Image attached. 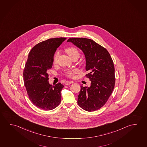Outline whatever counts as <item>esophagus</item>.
<instances>
[{"label": "esophagus", "mask_w": 147, "mask_h": 147, "mask_svg": "<svg viewBox=\"0 0 147 147\" xmlns=\"http://www.w3.org/2000/svg\"><path fill=\"white\" fill-rule=\"evenodd\" d=\"M72 83H73L72 81H67L66 82H65V85H70V84H71Z\"/></svg>", "instance_id": "1"}]
</instances>
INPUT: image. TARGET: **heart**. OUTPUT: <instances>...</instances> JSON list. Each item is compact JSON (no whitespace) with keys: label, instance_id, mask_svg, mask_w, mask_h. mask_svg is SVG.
Masks as SVG:
<instances>
[{"label":"heart","instance_id":"1","mask_svg":"<svg viewBox=\"0 0 147 147\" xmlns=\"http://www.w3.org/2000/svg\"><path fill=\"white\" fill-rule=\"evenodd\" d=\"M65 51L67 53V55H68L70 57H74L75 55H77L78 57H79V52L76 48H67L65 49ZM59 53L58 52H57L56 54L55 55L54 58H53V62H54V63H55L57 62V58L59 57ZM66 75L69 77H72L74 76V72L71 71H68L66 72Z\"/></svg>","mask_w":147,"mask_h":147}]
</instances>
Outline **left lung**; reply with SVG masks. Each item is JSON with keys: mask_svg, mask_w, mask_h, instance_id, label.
I'll return each instance as SVG.
<instances>
[{"mask_svg": "<svg viewBox=\"0 0 147 147\" xmlns=\"http://www.w3.org/2000/svg\"><path fill=\"white\" fill-rule=\"evenodd\" d=\"M70 42L82 50L85 55L86 76L91 81L90 87L81 86L78 104L88 112L102 107L112 94L115 83V68L107 50L93 40L70 38Z\"/></svg>", "mask_w": 147, "mask_h": 147, "instance_id": "left-lung-1", "label": "left lung"}]
</instances>
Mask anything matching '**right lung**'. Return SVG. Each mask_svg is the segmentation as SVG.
I'll list each match as a JSON object with an SVG mask.
<instances>
[{"mask_svg":"<svg viewBox=\"0 0 147 147\" xmlns=\"http://www.w3.org/2000/svg\"><path fill=\"white\" fill-rule=\"evenodd\" d=\"M66 38H50L34 46L29 53L23 77L29 98L36 107L45 111L57 107L61 100L64 85L50 84L48 70L52 68L57 48Z\"/></svg>","mask_w":147,"mask_h":147,"instance_id":"add662e5","label":"right lung"}]
</instances>
